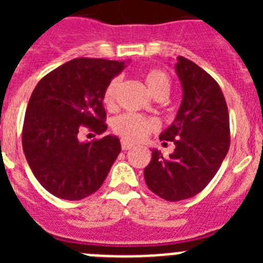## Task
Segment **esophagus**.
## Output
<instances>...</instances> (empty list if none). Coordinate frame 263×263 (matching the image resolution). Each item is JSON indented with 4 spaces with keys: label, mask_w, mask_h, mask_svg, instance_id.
<instances>
[{
    "label": "esophagus",
    "mask_w": 263,
    "mask_h": 263,
    "mask_svg": "<svg viewBox=\"0 0 263 263\" xmlns=\"http://www.w3.org/2000/svg\"><path fill=\"white\" fill-rule=\"evenodd\" d=\"M121 147H122V150H130V148L134 147V145L130 143L129 141H121Z\"/></svg>",
    "instance_id": "34e87169"
}]
</instances>
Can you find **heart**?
<instances>
[{
	"instance_id": "1",
	"label": "heart",
	"mask_w": 263,
	"mask_h": 263,
	"mask_svg": "<svg viewBox=\"0 0 263 263\" xmlns=\"http://www.w3.org/2000/svg\"><path fill=\"white\" fill-rule=\"evenodd\" d=\"M145 84L147 87L148 92L154 97H166L170 90V78L166 72L160 69L153 68L148 69L143 76ZM121 87V79L115 78L110 80L104 90L103 101L105 106L111 108L116 104L118 90ZM158 127L157 121L154 118L143 117L141 115H133V113H125L118 117H116L111 122V129L116 134H118L122 138L127 141H142L148 136L150 132Z\"/></svg>"
}]
</instances>
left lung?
<instances>
[{
  "instance_id": "left-lung-1",
  "label": "left lung",
  "mask_w": 263,
  "mask_h": 263,
  "mask_svg": "<svg viewBox=\"0 0 263 263\" xmlns=\"http://www.w3.org/2000/svg\"><path fill=\"white\" fill-rule=\"evenodd\" d=\"M175 71L183 97L174 122L160 141L174 142L164 158L157 148L143 175L150 191L167 201L195 196L208 185L229 150V115L221 88L203 68L183 57ZM166 143V142H163Z\"/></svg>"
}]
</instances>
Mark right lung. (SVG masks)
<instances>
[{"label":"right lung","mask_w":263,"mask_h":263,"mask_svg":"<svg viewBox=\"0 0 263 263\" xmlns=\"http://www.w3.org/2000/svg\"><path fill=\"white\" fill-rule=\"evenodd\" d=\"M126 62L79 58L51 71L36 84L22 132L23 153L38 182L53 196L80 200L96 192L121 152L118 137L79 141L88 127L103 134L106 85Z\"/></svg>","instance_id":"obj_1"}]
</instances>
